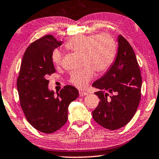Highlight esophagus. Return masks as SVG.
Here are the masks:
<instances>
[{
    "mask_svg": "<svg viewBox=\"0 0 159 159\" xmlns=\"http://www.w3.org/2000/svg\"><path fill=\"white\" fill-rule=\"evenodd\" d=\"M89 93L85 91H82V90H79V95L80 96H85V95H87Z\"/></svg>",
    "mask_w": 159,
    "mask_h": 159,
    "instance_id": "1",
    "label": "esophagus"
}]
</instances>
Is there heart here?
<instances>
[{
    "mask_svg": "<svg viewBox=\"0 0 159 159\" xmlns=\"http://www.w3.org/2000/svg\"><path fill=\"white\" fill-rule=\"evenodd\" d=\"M65 47L84 55V64L86 66L74 70L70 75V82L80 89L86 86L93 79L94 70L98 74L107 71L112 66L117 53L115 39L107 33L76 35L66 42ZM52 58L57 66L61 64L62 54L59 50L54 49Z\"/></svg>",
    "mask_w": 159,
    "mask_h": 159,
    "instance_id": "obj_1",
    "label": "heart"
}]
</instances>
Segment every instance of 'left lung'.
Wrapping results in <instances>:
<instances>
[{
    "label": "left lung",
    "mask_w": 159,
    "mask_h": 159,
    "mask_svg": "<svg viewBox=\"0 0 159 159\" xmlns=\"http://www.w3.org/2000/svg\"><path fill=\"white\" fill-rule=\"evenodd\" d=\"M115 61L101 78L93 84L100 101L93 111L98 125L110 130L124 127L132 119L141 100L142 76L132 47L122 35L117 39Z\"/></svg>",
    "instance_id": "8db88e82"
}]
</instances>
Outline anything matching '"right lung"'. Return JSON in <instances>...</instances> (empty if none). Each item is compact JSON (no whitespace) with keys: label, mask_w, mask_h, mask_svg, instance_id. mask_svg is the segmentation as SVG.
I'll list each match as a JSON object with an SVG mask.
<instances>
[{"label":"right lung","mask_w":159,"mask_h":159,"mask_svg":"<svg viewBox=\"0 0 159 159\" xmlns=\"http://www.w3.org/2000/svg\"><path fill=\"white\" fill-rule=\"evenodd\" d=\"M62 44L52 35H45L27 48L17 80L20 103L25 117L39 132L50 134L64 126L68 120V107L79 96L72 85L57 93L48 88V75L54 74L52 52Z\"/></svg>","instance_id":"obj_1"}]
</instances>
